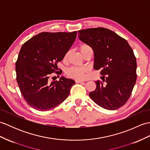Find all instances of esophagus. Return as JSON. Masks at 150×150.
I'll return each mask as SVG.
<instances>
[{
	"label": "esophagus",
	"mask_w": 150,
	"mask_h": 150,
	"mask_svg": "<svg viewBox=\"0 0 150 150\" xmlns=\"http://www.w3.org/2000/svg\"><path fill=\"white\" fill-rule=\"evenodd\" d=\"M75 82H76V83H82V82H83V81H81V80H76L75 81Z\"/></svg>",
	"instance_id": "obj_1"
}]
</instances>
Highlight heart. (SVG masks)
Masks as SVG:
<instances>
[{
  "label": "heart",
  "instance_id": "1",
  "mask_svg": "<svg viewBox=\"0 0 150 150\" xmlns=\"http://www.w3.org/2000/svg\"><path fill=\"white\" fill-rule=\"evenodd\" d=\"M91 49L88 45H82L80 47V50H81V53L84 51ZM69 52H68L66 55H64V59H66L68 57V55L69 54ZM88 72V69L85 67H72L71 68H68L67 71H66V74L68 76L71 78H74L79 80H83L86 77V73Z\"/></svg>",
  "mask_w": 150,
  "mask_h": 150
}]
</instances>
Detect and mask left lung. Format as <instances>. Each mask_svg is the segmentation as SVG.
<instances>
[{
	"instance_id": "left-lung-1",
	"label": "left lung",
	"mask_w": 150,
	"mask_h": 150,
	"mask_svg": "<svg viewBox=\"0 0 150 150\" xmlns=\"http://www.w3.org/2000/svg\"><path fill=\"white\" fill-rule=\"evenodd\" d=\"M79 38L92 48L94 69H101L103 82L95 81L96 88L89 96L97 105L116 110L129 99L137 79V62L126 40L103 27L79 30Z\"/></svg>"
}]
</instances>
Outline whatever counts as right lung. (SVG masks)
Segmentation results:
<instances>
[{
	"mask_svg": "<svg viewBox=\"0 0 150 150\" xmlns=\"http://www.w3.org/2000/svg\"><path fill=\"white\" fill-rule=\"evenodd\" d=\"M76 31L71 33H41L24 43L16 62V81L21 94L28 105L40 111L57 107L67 98L75 81L61 76L50 82L56 71L58 62L76 39Z\"/></svg>",
	"mask_w": 150,
	"mask_h": 150,
	"instance_id": "1",
	"label": "right lung"
}]
</instances>
